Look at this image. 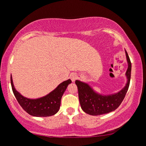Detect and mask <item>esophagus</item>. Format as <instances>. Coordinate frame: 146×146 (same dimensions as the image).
<instances>
[{
    "label": "esophagus",
    "instance_id": "obj_1",
    "mask_svg": "<svg viewBox=\"0 0 146 146\" xmlns=\"http://www.w3.org/2000/svg\"><path fill=\"white\" fill-rule=\"evenodd\" d=\"M70 77L72 81L75 82L76 80H77L78 78V75L76 73H72L70 74Z\"/></svg>",
    "mask_w": 146,
    "mask_h": 146
}]
</instances>
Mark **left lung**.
Segmentation results:
<instances>
[{
  "label": "left lung",
  "instance_id": "1",
  "mask_svg": "<svg viewBox=\"0 0 146 146\" xmlns=\"http://www.w3.org/2000/svg\"><path fill=\"white\" fill-rule=\"evenodd\" d=\"M128 68L125 73L127 82L125 86L115 94L102 96L96 93L88 84L76 80L78 90L79 101L82 110L92 115H99L114 111L119 106L124 99L129 86L131 64L129 56L125 51Z\"/></svg>",
  "mask_w": 146,
  "mask_h": 146
}]
</instances>
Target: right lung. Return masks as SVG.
Segmentation results:
<instances>
[{
  "label": "right lung",
  "instance_id": "obj_1",
  "mask_svg": "<svg viewBox=\"0 0 146 146\" xmlns=\"http://www.w3.org/2000/svg\"><path fill=\"white\" fill-rule=\"evenodd\" d=\"M11 82L14 95L24 110L33 116L47 117L54 115L58 111L62 96L68 85L70 84L72 81L69 79L63 82L48 95L35 100L25 98L16 90L14 87L12 76L11 77Z\"/></svg>",
  "mask_w": 146,
  "mask_h": 146
}]
</instances>
